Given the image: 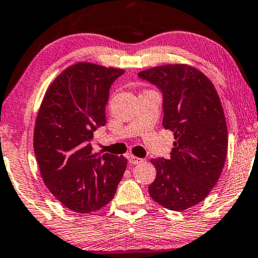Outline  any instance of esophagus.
<instances>
[{"instance_id":"esophagus-1","label":"esophagus","mask_w":258,"mask_h":258,"mask_svg":"<svg viewBox=\"0 0 258 258\" xmlns=\"http://www.w3.org/2000/svg\"><path fill=\"white\" fill-rule=\"evenodd\" d=\"M128 159H129V163L132 164V165H138V164L144 163V159L138 158V157H134V155H130V157H129Z\"/></svg>"}]
</instances>
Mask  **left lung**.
Returning a JSON list of instances; mask_svg holds the SVG:
<instances>
[{"label": "left lung", "mask_w": 258, "mask_h": 258, "mask_svg": "<svg viewBox=\"0 0 258 258\" xmlns=\"http://www.w3.org/2000/svg\"><path fill=\"white\" fill-rule=\"evenodd\" d=\"M163 93V126L173 132L171 157L152 159L155 202L180 212L205 200L217 184L227 153V125L214 85L191 66L167 64L139 73Z\"/></svg>", "instance_id": "1"}]
</instances>
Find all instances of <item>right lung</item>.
Segmentation results:
<instances>
[{
	"label": "right lung",
	"instance_id": "obj_1",
	"mask_svg": "<svg viewBox=\"0 0 258 258\" xmlns=\"http://www.w3.org/2000/svg\"><path fill=\"white\" fill-rule=\"evenodd\" d=\"M123 69L80 62L47 88L36 119L33 147L41 178L67 208L91 213L107 205L126 167L118 155L93 153L95 129L106 124L111 85Z\"/></svg>",
	"mask_w": 258,
	"mask_h": 258
}]
</instances>
